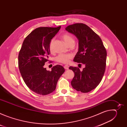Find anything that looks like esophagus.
<instances>
[{"mask_svg":"<svg viewBox=\"0 0 127 127\" xmlns=\"http://www.w3.org/2000/svg\"><path fill=\"white\" fill-rule=\"evenodd\" d=\"M64 68H65V69H66V70H67V69H69V66L67 65H65L64 66Z\"/></svg>","mask_w":127,"mask_h":127,"instance_id":"1","label":"esophagus"}]
</instances>
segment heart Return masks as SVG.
Returning a JSON list of instances; mask_svg holds the SVG:
<instances>
[{"label":"heart","mask_w":127,"mask_h":127,"mask_svg":"<svg viewBox=\"0 0 127 127\" xmlns=\"http://www.w3.org/2000/svg\"><path fill=\"white\" fill-rule=\"evenodd\" d=\"M62 38L66 44L67 46L73 45L74 43V39L71 34L69 33H64L62 35ZM54 43V39L51 40L50 42L49 45V50L51 52H53V44ZM72 58V56L71 54H59L56 58V61L58 62L63 63V64H67L70 62L71 59Z\"/></svg>","instance_id":"1"}]
</instances>
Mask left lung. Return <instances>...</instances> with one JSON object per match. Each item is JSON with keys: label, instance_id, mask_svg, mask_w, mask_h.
I'll return each mask as SVG.
<instances>
[{"label": "left lung", "instance_id": "8db88e82", "mask_svg": "<svg viewBox=\"0 0 127 127\" xmlns=\"http://www.w3.org/2000/svg\"><path fill=\"white\" fill-rule=\"evenodd\" d=\"M65 30L75 35L78 40V51L74 61L85 65L82 71L76 67L69 68L74 73L71 85L78 92L88 93L98 86L103 76L106 66V49L99 35L84 24L69 25Z\"/></svg>", "mask_w": 127, "mask_h": 127}]
</instances>
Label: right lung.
I'll return each mask as SVG.
<instances>
[{
	"mask_svg": "<svg viewBox=\"0 0 127 127\" xmlns=\"http://www.w3.org/2000/svg\"><path fill=\"white\" fill-rule=\"evenodd\" d=\"M61 28L40 27L32 32L24 40L18 62L21 75L27 86L40 95H47L55 90L65 69L57 65L47 71L44 66L50 54L49 45Z\"/></svg>",
	"mask_w": 127,
	"mask_h": 127,
	"instance_id": "1",
	"label": "right lung"
}]
</instances>
